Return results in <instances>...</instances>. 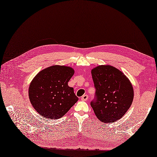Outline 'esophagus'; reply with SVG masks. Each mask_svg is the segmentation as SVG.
Masks as SVG:
<instances>
[{
    "instance_id": "1",
    "label": "esophagus",
    "mask_w": 157,
    "mask_h": 157,
    "mask_svg": "<svg viewBox=\"0 0 157 157\" xmlns=\"http://www.w3.org/2000/svg\"><path fill=\"white\" fill-rule=\"evenodd\" d=\"M81 100L82 101H86L87 99H88V95H83V96L81 97Z\"/></svg>"
}]
</instances>
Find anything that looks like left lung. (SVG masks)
<instances>
[{
	"mask_svg": "<svg viewBox=\"0 0 157 157\" xmlns=\"http://www.w3.org/2000/svg\"><path fill=\"white\" fill-rule=\"evenodd\" d=\"M96 98L91 102L95 115L103 122L120 119L130 107L134 88L121 71L109 65H98L92 69Z\"/></svg>",
	"mask_w": 157,
	"mask_h": 157,
	"instance_id": "obj_1",
	"label": "left lung"
}]
</instances>
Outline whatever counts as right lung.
Here are the masks:
<instances>
[{"instance_id":"1","label":"right lung","mask_w":157,"mask_h":157,"mask_svg":"<svg viewBox=\"0 0 157 157\" xmlns=\"http://www.w3.org/2000/svg\"><path fill=\"white\" fill-rule=\"evenodd\" d=\"M75 71L65 65H52L40 71L29 87L31 105L42 117L58 119L78 100L68 82Z\"/></svg>"}]
</instances>
